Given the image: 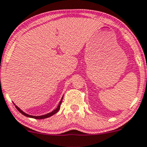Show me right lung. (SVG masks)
I'll list each match as a JSON object with an SVG mask.
<instances>
[{
  "label": "right lung",
  "mask_w": 147,
  "mask_h": 147,
  "mask_svg": "<svg viewBox=\"0 0 147 147\" xmlns=\"http://www.w3.org/2000/svg\"><path fill=\"white\" fill-rule=\"evenodd\" d=\"M62 99H63V97L62 98V99H61V101L60 102V103H59L58 106H57V107L56 108V109H55L54 111H53L52 112L49 113H47V114L46 115H41V116H32V115H28L26 114V113H25L24 112H23L21 109H20L19 108H18L17 106H16V109H18V111H19L20 113H21L22 115H24V116L26 117H30V118H34V119H45V118H47V117H49L52 116V115H53L54 114H55V113L58 112L59 109H60V105H61V103H62Z\"/></svg>",
  "instance_id": "right-lung-1"
}]
</instances>
